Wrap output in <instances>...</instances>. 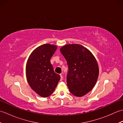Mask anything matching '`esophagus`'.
<instances>
[{"label":"esophagus","instance_id":"1","mask_svg":"<svg viewBox=\"0 0 123 123\" xmlns=\"http://www.w3.org/2000/svg\"><path fill=\"white\" fill-rule=\"evenodd\" d=\"M60 77H61V81H62V80H63V76H62V74H60Z\"/></svg>","mask_w":123,"mask_h":123}]
</instances>
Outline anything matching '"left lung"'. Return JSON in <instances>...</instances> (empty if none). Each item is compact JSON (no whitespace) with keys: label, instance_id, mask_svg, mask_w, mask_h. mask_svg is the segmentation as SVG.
<instances>
[{"label":"left lung","instance_id":"1","mask_svg":"<svg viewBox=\"0 0 123 123\" xmlns=\"http://www.w3.org/2000/svg\"><path fill=\"white\" fill-rule=\"evenodd\" d=\"M60 52L69 67L67 82L70 92L77 97L86 95L92 89L98 78L95 57L88 49L78 44L65 45Z\"/></svg>","mask_w":123,"mask_h":123}]
</instances>
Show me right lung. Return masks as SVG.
<instances>
[{"instance_id":"right-lung-1","label":"right lung","mask_w":123,"mask_h":123,"mask_svg":"<svg viewBox=\"0 0 123 123\" xmlns=\"http://www.w3.org/2000/svg\"><path fill=\"white\" fill-rule=\"evenodd\" d=\"M57 46L49 44L39 46L34 50L27 60L26 75L32 90L42 97H48L53 92L60 80L54 72L50 59Z\"/></svg>"}]
</instances>
